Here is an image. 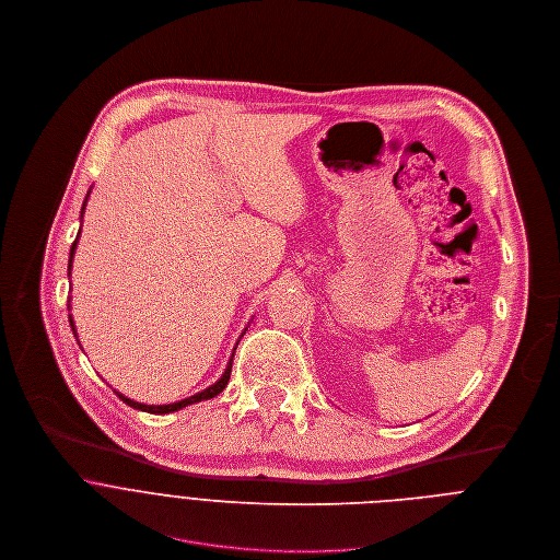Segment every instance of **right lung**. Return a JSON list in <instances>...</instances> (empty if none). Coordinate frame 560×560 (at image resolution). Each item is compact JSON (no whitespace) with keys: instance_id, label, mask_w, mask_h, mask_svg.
<instances>
[{"instance_id":"1","label":"right lung","mask_w":560,"mask_h":560,"mask_svg":"<svg viewBox=\"0 0 560 560\" xmlns=\"http://www.w3.org/2000/svg\"><path fill=\"white\" fill-rule=\"evenodd\" d=\"M88 196H90V191H88ZM88 196H85V200H83V207H81V218H83V211H85V202H88ZM79 236H81V230H79V234H77V238H74V243H72V247H70V260H68V271L72 269V258H74V252H77V243H79ZM70 326H72V332H74V338H77V330H74V319H72V315H70ZM241 342V340H238ZM81 347V345H79ZM234 353H236V349H234ZM234 353H232V358H230V364H228V369H225V373L220 375V380L218 382H213L209 388H205V390H200V393H196V395H191V397H187V399H180V401H174V404H163V406H150V404H141V401H135V399H130V397H126V395H121L119 390H115L117 395H119V399H124L128 406H132V408H137V410H143V412H152V415H167V412H174V410H180V408H185V406H191V404H196V401H202V399H211V397H215L218 393H222V388L228 386V382H230V375H232V362H234Z\"/></svg>"}]
</instances>
